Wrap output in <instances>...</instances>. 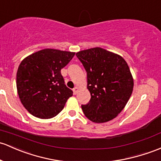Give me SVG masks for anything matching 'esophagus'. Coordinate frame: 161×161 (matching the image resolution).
<instances>
[{
    "label": "esophagus",
    "instance_id": "34e87169",
    "mask_svg": "<svg viewBox=\"0 0 161 161\" xmlns=\"http://www.w3.org/2000/svg\"><path fill=\"white\" fill-rule=\"evenodd\" d=\"M78 91H79V88L77 87H75L73 89V92H74V94H77V93L78 92Z\"/></svg>",
    "mask_w": 161,
    "mask_h": 161
}]
</instances>
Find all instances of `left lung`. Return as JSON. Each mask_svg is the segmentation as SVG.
<instances>
[{"label":"left lung","mask_w":161,"mask_h":161,"mask_svg":"<svg viewBox=\"0 0 161 161\" xmlns=\"http://www.w3.org/2000/svg\"><path fill=\"white\" fill-rule=\"evenodd\" d=\"M87 72L88 103L81 105L86 117L94 123L115 118L127 104L134 88V79L125 60L101 47L76 53Z\"/></svg>","instance_id":"left-lung-1"}]
</instances>
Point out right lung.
Returning <instances> with one entry per match:
<instances>
[{
  "label": "right lung",
  "mask_w": 161,
  "mask_h": 161,
  "mask_svg": "<svg viewBox=\"0 0 161 161\" xmlns=\"http://www.w3.org/2000/svg\"><path fill=\"white\" fill-rule=\"evenodd\" d=\"M74 54L47 48L22 60L17 72V89L20 102L31 114L50 119L63 110L73 91L64 84L60 70Z\"/></svg>",
  "instance_id": "right-lung-1"
}]
</instances>
